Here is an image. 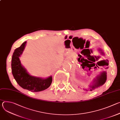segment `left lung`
Listing matches in <instances>:
<instances>
[{"mask_svg": "<svg viewBox=\"0 0 120 120\" xmlns=\"http://www.w3.org/2000/svg\"><path fill=\"white\" fill-rule=\"evenodd\" d=\"M100 51H101V49H99ZM101 53L103 54V52L101 51ZM79 59H78V61L79 62ZM107 79V75H106V72H101L99 75H98L96 77V79H94V82L93 84V85L90 86V91H93L94 89L100 86L105 84Z\"/></svg>", "mask_w": 120, "mask_h": 120, "instance_id": "8db88e82", "label": "left lung"}]
</instances>
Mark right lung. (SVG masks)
Returning a JSON list of instances; mask_svg holds the SVG:
<instances>
[{
	"label": "right lung",
	"instance_id": "obj_1",
	"mask_svg": "<svg viewBox=\"0 0 120 120\" xmlns=\"http://www.w3.org/2000/svg\"><path fill=\"white\" fill-rule=\"evenodd\" d=\"M26 42H24L20 47L16 48L12 55L11 68L13 75L18 83L25 89L37 92L47 89L52 83V77L50 76L43 79L31 76L22 66L19 56L22 54Z\"/></svg>",
	"mask_w": 120,
	"mask_h": 120
}]
</instances>
